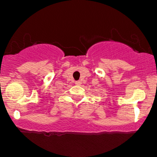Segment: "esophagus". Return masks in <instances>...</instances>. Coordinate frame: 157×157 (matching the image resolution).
Returning a JSON list of instances; mask_svg holds the SVG:
<instances>
[{"instance_id": "34e87169", "label": "esophagus", "mask_w": 157, "mask_h": 157, "mask_svg": "<svg viewBox=\"0 0 157 157\" xmlns=\"http://www.w3.org/2000/svg\"><path fill=\"white\" fill-rule=\"evenodd\" d=\"M75 84L78 85V86H80V85L81 84V82H80V81H76V82H75Z\"/></svg>"}]
</instances>
